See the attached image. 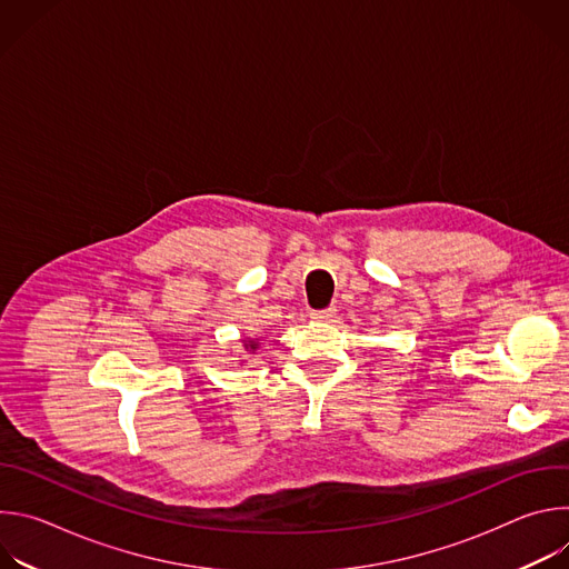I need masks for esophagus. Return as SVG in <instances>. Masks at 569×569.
<instances>
[{
    "label": "esophagus",
    "mask_w": 569,
    "mask_h": 569,
    "mask_svg": "<svg viewBox=\"0 0 569 569\" xmlns=\"http://www.w3.org/2000/svg\"><path fill=\"white\" fill-rule=\"evenodd\" d=\"M333 315H336V308H323V310H312L310 312V317L315 321H329Z\"/></svg>",
    "instance_id": "esophagus-1"
}]
</instances>
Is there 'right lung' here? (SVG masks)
<instances>
[{"instance_id": "right-lung-1", "label": "right lung", "mask_w": 569, "mask_h": 569, "mask_svg": "<svg viewBox=\"0 0 569 569\" xmlns=\"http://www.w3.org/2000/svg\"><path fill=\"white\" fill-rule=\"evenodd\" d=\"M246 349H248V351H257V349H259V342H257V340H246Z\"/></svg>"}]
</instances>
